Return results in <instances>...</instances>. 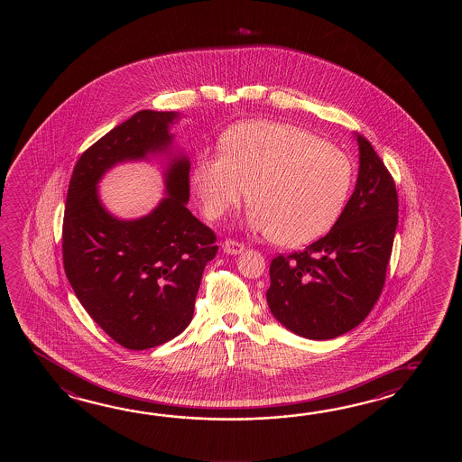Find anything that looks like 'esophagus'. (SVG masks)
I'll list each match as a JSON object with an SVG mask.
<instances>
[{
	"mask_svg": "<svg viewBox=\"0 0 462 462\" xmlns=\"http://www.w3.org/2000/svg\"><path fill=\"white\" fill-rule=\"evenodd\" d=\"M223 251H225L226 254H241V253L245 251V245L237 243L235 239H226V241L223 243Z\"/></svg>",
	"mask_w": 462,
	"mask_h": 462,
	"instance_id": "34e87169",
	"label": "esophagus"
}]
</instances>
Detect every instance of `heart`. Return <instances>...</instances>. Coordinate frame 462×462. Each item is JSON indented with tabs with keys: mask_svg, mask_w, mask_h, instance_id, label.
Wrapping results in <instances>:
<instances>
[{
	"mask_svg": "<svg viewBox=\"0 0 462 462\" xmlns=\"http://www.w3.org/2000/svg\"><path fill=\"white\" fill-rule=\"evenodd\" d=\"M191 181L209 219L237 207L247 188V226L279 245H300L334 226L352 188L354 163L302 128L245 122L225 134L221 153L198 157Z\"/></svg>",
	"mask_w": 462,
	"mask_h": 462,
	"instance_id": "obj_1",
	"label": "heart"
}]
</instances>
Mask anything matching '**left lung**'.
Masks as SVG:
<instances>
[{
    "label": "left lung",
    "instance_id": "obj_1",
    "mask_svg": "<svg viewBox=\"0 0 462 462\" xmlns=\"http://www.w3.org/2000/svg\"><path fill=\"white\" fill-rule=\"evenodd\" d=\"M360 168L354 195L332 229L304 251L279 254L265 297L275 319L310 340L350 332L383 291L398 226L396 187L372 143L356 135Z\"/></svg>",
    "mask_w": 462,
    "mask_h": 462
}]
</instances>
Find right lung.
I'll use <instances>...</instances> for the list:
<instances>
[{
    "label": "right lung",
    "instance_id": "right-lung-1",
    "mask_svg": "<svg viewBox=\"0 0 462 462\" xmlns=\"http://www.w3.org/2000/svg\"><path fill=\"white\" fill-rule=\"evenodd\" d=\"M177 112L140 110L80 155L70 177L62 261L79 302L128 350L165 344L187 328L217 235L191 215L189 162L170 160L167 197L138 219H118L102 207L98 180L108 168L168 150Z\"/></svg>",
    "mask_w": 462,
    "mask_h": 462
}]
</instances>
